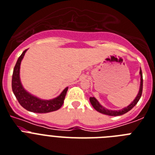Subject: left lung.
<instances>
[{
  "label": "left lung",
  "instance_id": "1",
  "mask_svg": "<svg viewBox=\"0 0 155 155\" xmlns=\"http://www.w3.org/2000/svg\"><path fill=\"white\" fill-rule=\"evenodd\" d=\"M140 75H141V83H140V89H139V94L136 96V98L134 99V100L132 102L131 104L129 105L127 107L123 108L122 110H108V109H106L105 107H104L103 106H101L99 104V102L97 101V99L94 97H90V102L91 105L93 106V107L95 108V110L99 111V112L102 113V114H107V115H110V116H118V115H122V114H126L127 112H128L129 110H130L132 108L134 107L135 105L137 104V103L139 102V100L140 99L141 96H142V93H143V73H142V70L140 69Z\"/></svg>",
  "mask_w": 155,
  "mask_h": 155
}]
</instances>
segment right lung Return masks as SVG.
<instances>
[{
    "label": "right lung",
    "mask_w": 155,
    "mask_h": 155,
    "mask_svg": "<svg viewBox=\"0 0 155 155\" xmlns=\"http://www.w3.org/2000/svg\"><path fill=\"white\" fill-rule=\"evenodd\" d=\"M27 49L23 51L13 69L12 79V88L16 99L19 104L28 111L35 113H48L60 109L64 104V100L66 96L67 91L68 87H66L63 91L58 97L51 100H42L35 97L24 89L20 80V67L21 60L25 56Z\"/></svg>",
    "instance_id": "obj_1"
}]
</instances>
